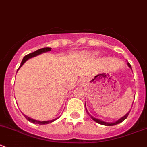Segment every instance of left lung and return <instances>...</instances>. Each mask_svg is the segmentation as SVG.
I'll return each instance as SVG.
<instances>
[{
    "mask_svg": "<svg viewBox=\"0 0 147 147\" xmlns=\"http://www.w3.org/2000/svg\"><path fill=\"white\" fill-rule=\"evenodd\" d=\"M127 65H128V67H129L130 68H131V64H130V63H127ZM86 112H87L88 115L89 116H90V117H91V118H92L93 120H94V121H96V123H99V124H101V125H107V126L115 125L118 124V123H122V122H123V121H124V120H125L126 118H127V116H128V115H129L130 112H131V110H130V111H129V112H127V113L126 114V115H125V116H123V117H122V118H120V120H117V121L115 122V123H106V122L101 121V120H98V119H96V118H94V117H93L92 116H91V115H90V114L88 113V111H87V109H86Z\"/></svg>",
    "mask_w": 147,
    "mask_h": 147,
    "instance_id": "8db88e82",
    "label": "left lung"
}]
</instances>
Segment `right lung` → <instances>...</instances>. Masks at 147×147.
<instances>
[{
  "label": "right lung",
  "mask_w": 147,
  "mask_h": 147,
  "mask_svg": "<svg viewBox=\"0 0 147 147\" xmlns=\"http://www.w3.org/2000/svg\"><path fill=\"white\" fill-rule=\"evenodd\" d=\"M51 50V48H42V49H38V50L32 52V53H29V54L26 55L25 57H24V58H23L21 64H20V67H19V69H20V67H21L23 65V64H24V63L25 62V61H27V59H29L32 58V57H35V56H37V55H38V54H40V53H43V52L50 51ZM18 69H17V71H18ZM24 117H26V119H27V120H29V121L31 122V123H35V124H40V125L48 124V123H52V122H53V121H54V120H57V119H58V118H56V119H54V120H50V121H38V120H33V119L30 118V117H27V116H26V115H24Z\"/></svg>",
  "instance_id": "obj_1"
}]
</instances>
